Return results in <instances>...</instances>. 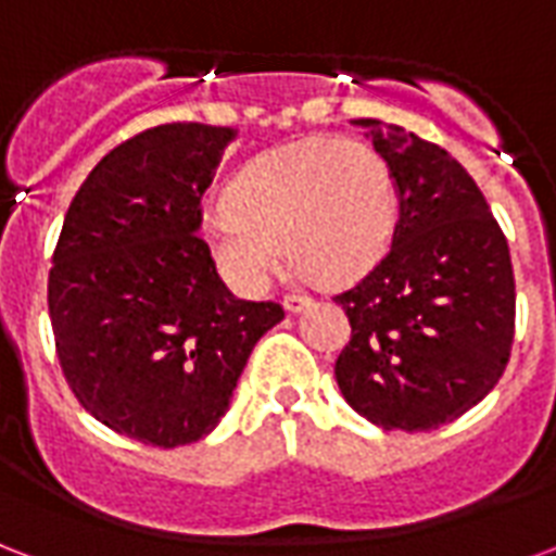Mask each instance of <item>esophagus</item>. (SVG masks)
<instances>
[{
  "label": "esophagus",
  "mask_w": 556,
  "mask_h": 556,
  "mask_svg": "<svg viewBox=\"0 0 556 556\" xmlns=\"http://www.w3.org/2000/svg\"><path fill=\"white\" fill-rule=\"evenodd\" d=\"M313 304L311 295H302V293H290V295H283V311L290 313V316H295V313H302L307 311Z\"/></svg>",
  "instance_id": "esophagus-1"
}]
</instances>
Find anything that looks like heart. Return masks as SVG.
<instances>
[{
  "label": "heart",
  "mask_w": 556,
  "mask_h": 556,
  "mask_svg": "<svg viewBox=\"0 0 556 556\" xmlns=\"http://www.w3.org/2000/svg\"><path fill=\"white\" fill-rule=\"evenodd\" d=\"M228 214L207 219L204 243L219 273L261 293L293 263L325 283L369 273L390 249L399 187L375 146L354 137H307L257 154L225 190Z\"/></svg>",
  "instance_id": "obj_1"
}]
</instances>
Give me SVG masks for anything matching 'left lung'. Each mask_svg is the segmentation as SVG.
<instances>
[{"instance_id": "left-lung-1", "label": "left lung", "mask_w": 556, "mask_h": 556, "mask_svg": "<svg viewBox=\"0 0 556 556\" xmlns=\"http://www.w3.org/2000/svg\"><path fill=\"white\" fill-rule=\"evenodd\" d=\"M354 125L395 175L399 223L387 257L333 299L352 323L333 375L383 431H433L481 402L510 361V249L445 149L381 119Z\"/></svg>"}]
</instances>
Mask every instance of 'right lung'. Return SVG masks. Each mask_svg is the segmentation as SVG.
<instances>
[{
  "label": "right lung",
  "mask_w": 556,
  "mask_h": 556,
  "mask_svg": "<svg viewBox=\"0 0 556 556\" xmlns=\"http://www.w3.org/2000/svg\"><path fill=\"white\" fill-rule=\"evenodd\" d=\"M237 128L169 123L104 154L78 187L49 273L70 390L111 431L190 445L228 413L281 304L245 302L216 273L202 195Z\"/></svg>",
  "instance_id": "right-lung-1"
}]
</instances>
